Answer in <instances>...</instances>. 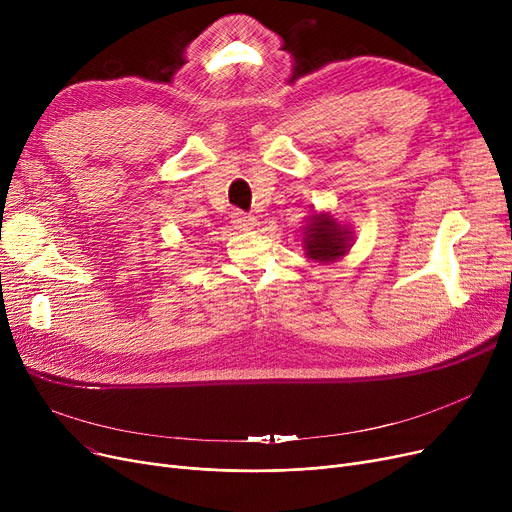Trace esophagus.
<instances>
[{
  "label": "esophagus",
  "mask_w": 512,
  "mask_h": 512,
  "mask_svg": "<svg viewBox=\"0 0 512 512\" xmlns=\"http://www.w3.org/2000/svg\"><path fill=\"white\" fill-rule=\"evenodd\" d=\"M232 224H234L238 230H253V228L257 226V220L253 218V215L236 211V213L232 215Z\"/></svg>",
  "instance_id": "esophagus-1"
}]
</instances>
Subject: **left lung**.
<instances>
[{
    "label": "left lung",
    "instance_id": "1",
    "mask_svg": "<svg viewBox=\"0 0 512 512\" xmlns=\"http://www.w3.org/2000/svg\"><path fill=\"white\" fill-rule=\"evenodd\" d=\"M355 245V230L338 222L330 211H313L303 226V249L307 259L330 265L348 255Z\"/></svg>",
    "mask_w": 512,
    "mask_h": 512
}]
</instances>
